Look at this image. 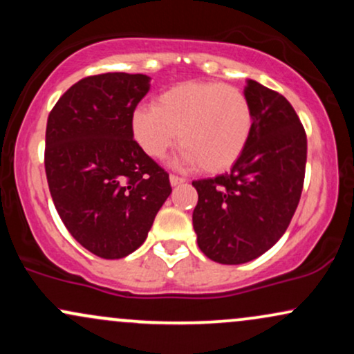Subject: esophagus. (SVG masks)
I'll use <instances>...</instances> for the list:
<instances>
[{
    "mask_svg": "<svg viewBox=\"0 0 354 354\" xmlns=\"http://www.w3.org/2000/svg\"><path fill=\"white\" fill-rule=\"evenodd\" d=\"M169 183H171L173 186L183 185V183H185V178H181V176H176V174H169Z\"/></svg>",
    "mask_w": 354,
    "mask_h": 354,
    "instance_id": "1",
    "label": "esophagus"
}]
</instances>
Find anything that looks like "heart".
Returning a JSON list of instances; mask_svg holds the SVG:
<instances>
[{
    "mask_svg": "<svg viewBox=\"0 0 354 354\" xmlns=\"http://www.w3.org/2000/svg\"><path fill=\"white\" fill-rule=\"evenodd\" d=\"M254 113L241 89L218 81H186L166 89L153 106L131 115L135 141L149 158H163L176 141L181 165L206 173L230 169L253 135Z\"/></svg>",
    "mask_w": 354,
    "mask_h": 354,
    "instance_id": "b5f03b06",
    "label": "heart"
}]
</instances>
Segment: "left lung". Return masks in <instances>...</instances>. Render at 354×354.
Wrapping results in <instances>:
<instances>
[{
    "label": "left lung",
    "mask_w": 354,
    "mask_h": 354,
    "mask_svg": "<svg viewBox=\"0 0 354 354\" xmlns=\"http://www.w3.org/2000/svg\"><path fill=\"white\" fill-rule=\"evenodd\" d=\"M253 135L230 173L193 181L198 205L193 228L213 261L241 265L283 236L301 198L306 133L290 101L250 80Z\"/></svg>",
    "instance_id": "left-lung-1"
}]
</instances>
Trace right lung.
I'll return each mask as SVG.
<instances>
[{
  "mask_svg": "<svg viewBox=\"0 0 354 354\" xmlns=\"http://www.w3.org/2000/svg\"><path fill=\"white\" fill-rule=\"evenodd\" d=\"M148 89L146 75L86 76L48 116L44 169L53 203L71 236L104 259L143 245L171 194L168 171L131 133V115Z\"/></svg>",
  "mask_w": 354,
  "mask_h": 354,
  "instance_id": "right-lung-1",
  "label": "right lung"
}]
</instances>
